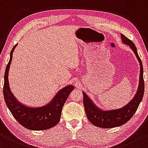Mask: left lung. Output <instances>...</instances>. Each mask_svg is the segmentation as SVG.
Segmentation results:
<instances>
[{
	"mask_svg": "<svg viewBox=\"0 0 148 148\" xmlns=\"http://www.w3.org/2000/svg\"><path fill=\"white\" fill-rule=\"evenodd\" d=\"M121 37L124 44L129 45L131 49L134 51L140 63V71L138 89L134 99L127 105L124 106L122 108L111 110H102L99 109L94 105L87 94L83 92V104L87 118L91 123L101 128L117 127L127 123L137 110L139 104L143 97L145 84L143 79V68L142 61L138 54L136 47L134 43L123 34H121Z\"/></svg>",
	"mask_w": 148,
	"mask_h": 148,
	"instance_id": "obj_1",
	"label": "left lung"
}]
</instances>
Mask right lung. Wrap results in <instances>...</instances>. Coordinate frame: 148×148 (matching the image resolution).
Masks as SVG:
<instances>
[{
    "instance_id": "obj_1",
    "label": "right lung",
    "mask_w": 148,
    "mask_h": 148,
    "mask_svg": "<svg viewBox=\"0 0 148 148\" xmlns=\"http://www.w3.org/2000/svg\"><path fill=\"white\" fill-rule=\"evenodd\" d=\"M16 45L12 49L10 61L5 72L3 96L6 105L16 120L26 129L35 131L50 129L59 123L63 106L70 93L73 90L74 87L73 85H68L61 89L50 103L42 107H26L18 102L10 92L8 81L10 65L12 59V53Z\"/></svg>"
}]
</instances>
